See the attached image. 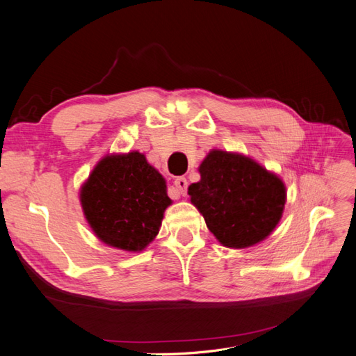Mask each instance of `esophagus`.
<instances>
[{
  "mask_svg": "<svg viewBox=\"0 0 356 356\" xmlns=\"http://www.w3.org/2000/svg\"><path fill=\"white\" fill-rule=\"evenodd\" d=\"M174 186L177 187V190H178V193L179 195H182L184 196L186 193H187V187H188V182H187V179L186 178H182V177H178V178H175V181H174Z\"/></svg>",
  "mask_w": 356,
  "mask_h": 356,
  "instance_id": "1",
  "label": "esophagus"
}]
</instances>
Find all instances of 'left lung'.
Listing matches in <instances>:
<instances>
[{"label": "left lung", "instance_id": "obj_1", "mask_svg": "<svg viewBox=\"0 0 356 356\" xmlns=\"http://www.w3.org/2000/svg\"><path fill=\"white\" fill-rule=\"evenodd\" d=\"M188 187L191 203L224 246L248 248L264 241L282 217L285 186L250 157L212 149Z\"/></svg>", "mask_w": 356, "mask_h": 356}]
</instances>
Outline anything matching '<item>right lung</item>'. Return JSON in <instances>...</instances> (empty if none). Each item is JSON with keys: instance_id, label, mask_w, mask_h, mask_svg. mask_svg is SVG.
Segmentation results:
<instances>
[{"instance_id": "1", "label": "right lung", "mask_w": 356, "mask_h": 356, "mask_svg": "<svg viewBox=\"0 0 356 356\" xmlns=\"http://www.w3.org/2000/svg\"><path fill=\"white\" fill-rule=\"evenodd\" d=\"M80 200L95 234L124 251H143L156 238L170 204L165 178L138 152L102 159Z\"/></svg>"}]
</instances>
